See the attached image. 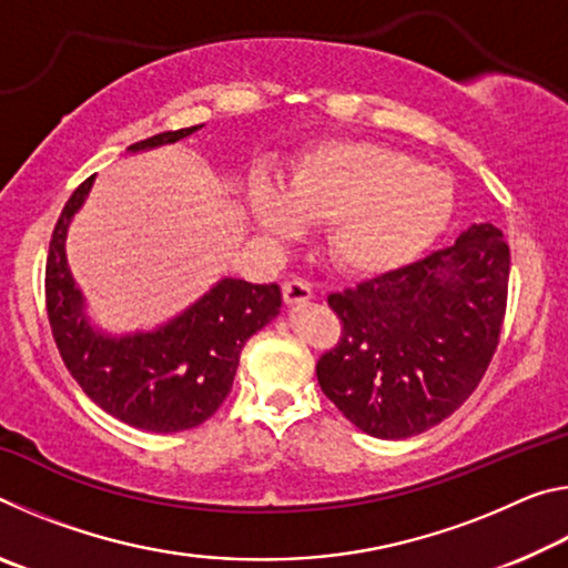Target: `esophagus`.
<instances>
[{"mask_svg": "<svg viewBox=\"0 0 568 568\" xmlns=\"http://www.w3.org/2000/svg\"><path fill=\"white\" fill-rule=\"evenodd\" d=\"M313 297V291L311 285H307L305 281H301V277H293V281L283 283V301L285 305H303Z\"/></svg>", "mask_w": 568, "mask_h": 568, "instance_id": "obj_1", "label": "esophagus"}]
</instances>
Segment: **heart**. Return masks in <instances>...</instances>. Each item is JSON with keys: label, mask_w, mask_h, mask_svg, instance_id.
<instances>
[{"label": "heart", "mask_w": 568, "mask_h": 568, "mask_svg": "<svg viewBox=\"0 0 568 568\" xmlns=\"http://www.w3.org/2000/svg\"><path fill=\"white\" fill-rule=\"evenodd\" d=\"M454 182L408 152L371 140H328L295 162L287 190L257 180L250 213L273 237H293L301 217L325 227L338 271L383 275L436 243L454 217Z\"/></svg>", "instance_id": "heart-1"}]
</instances>
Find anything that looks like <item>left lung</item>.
I'll return each mask as SVG.
<instances>
[{
  "label": "left lung",
  "instance_id": "obj_1",
  "mask_svg": "<svg viewBox=\"0 0 568 568\" xmlns=\"http://www.w3.org/2000/svg\"><path fill=\"white\" fill-rule=\"evenodd\" d=\"M511 253L491 223L450 247L328 295L341 341L315 373L355 428L408 438L476 390L501 335Z\"/></svg>",
  "mask_w": 568,
  "mask_h": 568
}]
</instances>
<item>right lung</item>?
<instances>
[{"label": "right lung", "mask_w": 568, "mask_h": 568, "mask_svg": "<svg viewBox=\"0 0 568 568\" xmlns=\"http://www.w3.org/2000/svg\"><path fill=\"white\" fill-rule=\"evenodd\" d=\"M200 128L160 132L134 142L128 152L170 145ZM92 182L94 175L72 192L50 240L44 295L52 338L72 378L110 416L152 434L195 428L227 398L250 335L281 313V287L223 277L155 331L108 335L92 328L64 255L67 230Z\"/></svg>", "instance_id": "add662e5"}]
</instances>
